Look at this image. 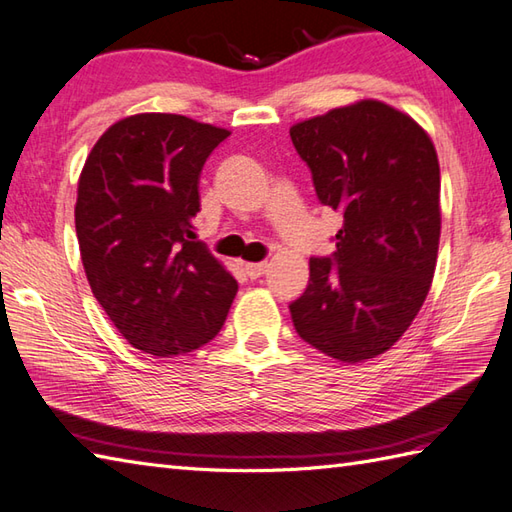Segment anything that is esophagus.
<instances>
[{
	"instance_id": "1",
	"label": "esophagus",
	"mask_w": 512,
	"mask_h": 512,
	"mask_svg": "<svg viewBox=\"0 0 512 512\" xmlns=\"http://www.w3.org/2000/svg\"><path fill=\"white\" fill-rule=\"evenodd\" d=\"M244 270H246V275L250 277V279H257V277H262L266 270H268V264L266 262H257V264H244Z\"/></svg>"
}]
</instances>
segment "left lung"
I'll return each instance as SVG.
<instances>
[{"instance_id":"obj_1","label":"left lung","mask_w":512,"mask_h":512,"mask_svg":"<svg viewBox=\"0 0 512 512\" xmlns=\"http://www.w3.org/2000/svg\"><path fill=\"white\" fill-rule=\"evenodd\" d=\"M325 206L343 213L332 257L310 259L290 303L306 343L341 363L387 352L429 295L440 246V165L405 112L361 99L290 127Z\"/></svg>"}]
</instances>
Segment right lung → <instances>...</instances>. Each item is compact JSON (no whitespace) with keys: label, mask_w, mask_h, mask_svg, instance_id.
Listing matches in <instances>:
<instances>
[{"label":"right lung","mask_w":512,"mask_h":512,"mask_svg":"<svg viewBox=\"0 0 512 512\" xmlns=\"http://www.w3.org/2000/svg\"><path fill=\"white\" fill-rule=\"evenodd\" d=\"M231 132L189 116L121 118L85 160L74 224L96 301L136 350L180 356L222 330L237 281L193 242L200 173Z\"/></svg>","instance_id":"right-lung-1"}]
</instances>
